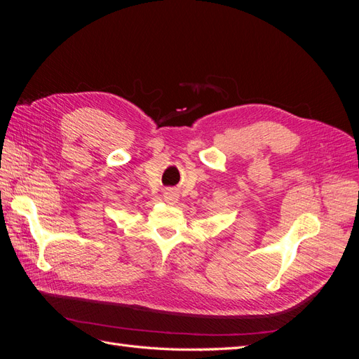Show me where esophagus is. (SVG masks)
Returning a JSON list of instances; mask_svg holds the SVG:
<instances>
[{
	"mask_svg": "<svg viewBox=\"0 0 359 359\" xmlns=\"http://www.w3.org/2000/svg\"><path fill=\"white\" fill-rule=\"evenodd\" d=\"M165 201L168 203H175L178 201V194L173 190H166L165 191Z\"/></svg>",
	"mask_w": 359,
	"mask_h": 359,
	"instance_id": "esophagus-1",
	"label": "esophagus"
}]
</instances>
